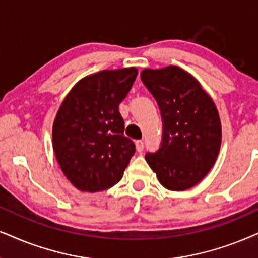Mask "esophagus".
Returning a JSON list of instances; mask_svg holds the SVG:
<instances>
[{"label": "esophagus", "mask_w": 258, "mask_h": 258, "mask_svg": "<svg viewBox=\"0 0 258 258\" xmlns=\"http://www.w3.org/2000/svg\"><path fill=\"white\" fill-rule=\"evenodd\" d=\"M136 149L138 152H142L143 150H144V143H143V140H137L136 142Z\"/></svg>", "instance_id": "esophagus-1"}]
</instances>
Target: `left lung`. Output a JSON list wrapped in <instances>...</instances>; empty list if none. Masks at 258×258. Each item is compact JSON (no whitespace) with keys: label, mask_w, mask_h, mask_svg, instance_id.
<instances>
[{"label":"left lung","mask_w":258,"mask_h":258,"mask_svg":"<svg viewBox=\"0 0 258 258\" xmlns=\"http://www.w3.org/2000/svg\"><path fill=\"white\" fill-rule=\"evenodd\" d=\"M143 83L157 101L163 121L162 144L145 159L169 190L198 184L217 161L221 144L219 113L197 78L175 65L145 69Z\"/></svg>","instance_id":"1"}]
</instances>
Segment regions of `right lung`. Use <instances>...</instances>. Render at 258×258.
Segmentation results:
<instances>
[{
  "label": "right lung",
  "instance_id": "right-lung-1",
  "mask_svg": "<svg viewBox=\"0 0 258 258\" xmlns=\"http://www.w3.org/2000/svg\"><path fill=\"white\" fill-rule=\"evenodd\" d=\"M138 70H102L75 84L58 109L52 128L57 162L65 177L82 191L106 190L121 180L135 143L123 136L119 113Z\"/></svg>",
  "mask_w": 258,
  "mask_h": 258
}]
</instances>
